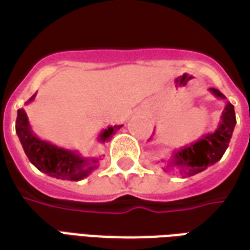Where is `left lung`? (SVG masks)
<instances>
[{"mask_svg": "<svg viewBox=\"0 0 250 250\" xmlns=\"http://www.w3.org/2000/svg\"><path fill=\"white\" fill-rule=\"evenodd\" d=\"M209 91L215 98L226 100L225 95L215 88H209ZM236 125V114L234 105L226 100L225 108L221 115L218 127L213 132L204 135L201 139L191 145H186L181 148H175L171 157L167 161H162L163 170H174L182 177H191L204 171L211 165L218 162L225 154L229 146L231 134ZM152 138V136H151ZM150 138V139H151Z\"/></svg>", "mask_w": 250, "mask_h": 250, "instance_id": "8db88e82", "label": "left lung"}]
</instances>
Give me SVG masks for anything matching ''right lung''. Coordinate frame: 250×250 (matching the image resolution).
<instances>
[{
	"label": "right lung",
	"mask_w": 250,
	"mask_h": 250,
	"mask_svg": "<svg viewBox=\"0 0 250 250\" xmlns=\"http://www.w3.org/2000/svg\"><path fill=\"white\" fill-rule=\"evenodd\" d=\"M35 98L36 93L26 102V104L30 103ZM122 127L123 125H108L99 134L98 141L100 143L108 142ZM16 132L30 163L49 177L64 181H82L98 168L99 158L83 157L76 150H68L52 145L51 142L40 139L32 130L24 108L17 111Z\"/></svg>",
	"instance_id": "1"
}]
</instances>
